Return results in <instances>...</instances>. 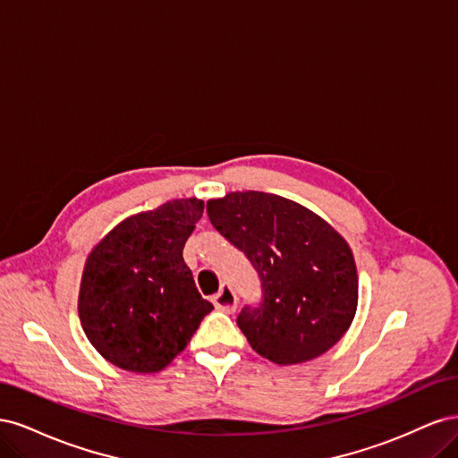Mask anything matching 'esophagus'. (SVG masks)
<instances>
[{
  "label": "esophagus",
  "instance_id": "34e87169",
  "mask_svg": "<svg viewBox=\"0 0 458 458\" xmlns=\"http://www.w3.org/2000/svg\"><path fill=\"white\" fill-rule=\"evenodd\" d=\"M216 310L219 311H225V313H233L237 310V294H234V290L231 288V284H224L219 288V293L212 298Z\"/></svg>",
  "mask_w": 458,
  "mask_h": 458
}]
</instances>
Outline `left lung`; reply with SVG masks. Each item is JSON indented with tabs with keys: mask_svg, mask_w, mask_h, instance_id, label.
<instances>
[{
	"mask_svg": "<svg viewBox=\"0 0 458 458\" xmlns=\"http://www.w3.org/2000/svg\"><path fill=\"white\" fill-rule=\"evenodd\" d=\"M206 212L259 276V303H248L237 317L252 350L276 365L328 352L357 310L348 242L308 208L269 192H229L208 200Z\"/></svg>",
	"mask_w": 458,
	"mask_h": 458,
	"instance_id": "left-lung-1",
	"label": "left lung"
}]
</instances>
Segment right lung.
Listing matches in <instances>:
<instances>
[{
  "mask_svg": "<svg viewBox=\"0 0 458 458\" xmlns=\"http://www.w3.org/2000/svg\"><path fill=\"white\" fill-rule=\"evenodd\" d=\"M204 202L182 199L123 219L93 248L78 313L93 348L131 372H158L214 310L197 290L183 246Z\"/></svg>",
  "mask_w": 458,
  "mask_h": 458,
  "instance_id": "right-lung-1",
  "label": "right lung"
}]
</instances>
